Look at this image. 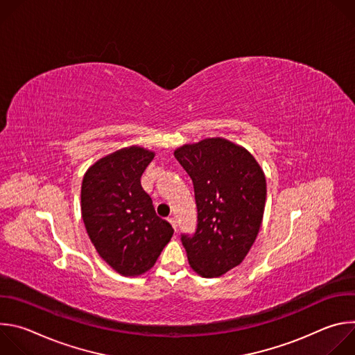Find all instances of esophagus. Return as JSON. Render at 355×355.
<instances>
[{
	"label": "esophagus",
	"instance_id": "34e87169",
	"mask_svg": "<svg viewBox=\"0 0 355 355\" xmlns=\"http://www.w3.org/2000/svg\"><path fill=\"white\" fill-rule=\"evenodd\" d=\"M168 222H170V223H171V226H173V227H174V230H177V219H175V218H173V216H171V218H168Z\"/></svg>",
	"mask_w": 355,
	"mask_h": 355
}]
</instances>
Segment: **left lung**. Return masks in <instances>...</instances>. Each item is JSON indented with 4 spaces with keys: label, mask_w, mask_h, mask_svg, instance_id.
<instances>
[{
    "label": "left lung",
    "mask_w": 355,
    "mask_h": 355,
    "mask_svg": "<svg viewBox=\"0 0 355 355\" xmlns=\"http://www.w3.org/2000/svg\"><path fill=\"white\" fill-rule=\"evenodd\" d=\"M174 156L195 193L196 229L181 234L189 266L205 278L220 277L256 241L267 196L264 173L245 148L220 137L185 144Z\"/></svg>",
    "instance_id": "left-lung-1"
}]
</instances>
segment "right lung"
Instances as JSON below:
<instances>
[{"label":"right lung","mask_w":355,"mask_h":355,"mask_svg":"<svg viewBox=\"0 0 355 355\" xmlns=\"http://www.w3.org/2000/svg\"><path fill=\"white\" fill-rule=\"evenodd\" d=\"M155 153L121 148L88 168L81 185V215L98 254L126 277L155 266L174 229L157 216L140 178Z\"/></svg>","instance_id":"right-lung-1"}]
</instances>
